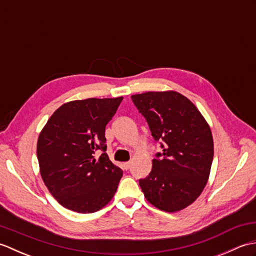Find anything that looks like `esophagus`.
Listing matches in <instances>:
<instances>
[{
  "mask_svg": "<svg viewBox=\"0 0 256 256\" xmlns=\"http://www.w3.org/2000/svg\"><path fill=\"white\" fill-rule=\"evenodd\" d=\"M130 167H131V162H124V164H123V168H124V170H128Z\"/></svg>",
  "mask_w": 256,
  "mask_h": 256,
  "instance_id": "34e87169",
  "label": "esophagus"
}]
</instances>
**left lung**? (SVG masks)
<instances>
[{
    "label": "left lung",
    "instance_id": "8db88e82",
    "mask_svg": "<svg viewBox=\"0 0 256 256\" xmlns=\"http://www.w3.org/2000/svg\"><path fill=\"white\" fill-rule=\"evenodd\" d=\"M131 98L162 150L152 162L150 175L140 179V189L148 202L162 211L184 209L208 182L214 160L209 125L194 103L176 91Z\"/></svg>",
    "mask_w": 256,
    "mask_h": 256
}]
</instances>
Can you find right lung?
I'll return each mask as SVG.
<instances>
[{"mask_svg": "<svg viewBox=\"0 0 256 256\" xmlns=\"http://www.w3.org/2000/svg\"><path fill=\"white\" fill-rule=\"evenodd\" d=\"M123 98L67 102L54 112L37 140L42 180L64 208L92 214L110 202L123 172L106 153V126ZM102 150L99 160L94 152Z\"/></svg>", "mask_w": 256, "mask_h": 256, "instance_id": "add662e5", "label": "right lung"}]
</instances>
